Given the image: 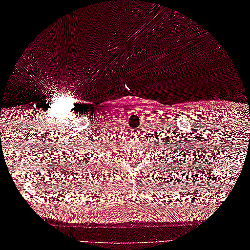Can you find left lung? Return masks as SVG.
Masks as SVG:
<instances>
[{"label": "left lung", "mask_w": 250, "mask_h": 250, "mask_svg": "<svg viewBox=\"0 0 250 250\" xmlns=\"http://www.w3.org/2000/svg\"><path fill=\"white\" fill-rule=\"evenodd\" d=\"M181 158H182V157H181ZM166 161H167V160H166ZM179 161H182V160L180 159V157H179ZM179 161H178V158H177V160H174V161H173V163H175V165H177V163L179 164ZM183 162H184V163H185V158H184ZM165 163H166V162H165ZM170 163H171V165H172V162H170ZM168 165H169V164H168ZM170 167H171V166H170ZM178 167L180 168V166H178ZM174 168H177V166H175ZM188 168H190V167H189V166H188ZM179 170H180V169H179ZM169 171H170V170H169ZM184 171H185V170H184ZM180 173H181V172H180ZM174 174H175V173H174Z\"/></svg>", "instance_id": "1"}]
</instances>
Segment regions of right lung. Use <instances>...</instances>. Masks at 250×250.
Instances as JSON below:
<instances>
[{
  "label": "right lung",
  "mask_w": 250,
  "mask_h": 250,
  "mask_svg": "<svg viewBox=\"0 0 250 250\" xmlns=\"http://www.w3.org/2000/svg\"><path fill=\"white\" fill-rule=\"evenodd\" d=\"M86 162H88V161H86Z\"/></svg>",
  "instance_id": "right-lung-1"
}]
</instances>
